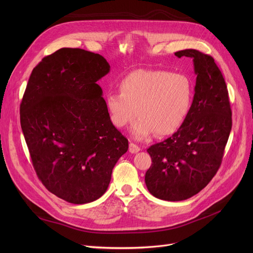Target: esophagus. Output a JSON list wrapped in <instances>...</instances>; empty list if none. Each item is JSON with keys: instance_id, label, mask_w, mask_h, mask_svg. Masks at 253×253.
I'll return each instance as SVG.
<instances>
[{"instance_id": "1", "label": "esophagus", "mask_w": 253, "mask_h": 253, "mask_svg": "<svg viewBox=\"0 0 253 253\" xmlns=\"http://www.w3.org/2000/svg\"><path fill=\"white\" fill-rule=\"evenodd\" d=\"M140 151V148L138 147L137 144H135V143H133V142H130L129 143V152L131 153V154H135V153H137V152H139Z\"/></svg>"}]
</instances>
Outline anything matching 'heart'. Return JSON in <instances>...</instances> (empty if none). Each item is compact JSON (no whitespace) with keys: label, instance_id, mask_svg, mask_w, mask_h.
<instances>
[{"label":"heart","instance_id":"obj_1","mask_svg":"<svg viewBox=\"0 0 253 253\" xmlns=\"http://www.w3.org/2000/svg\"><path fill=\"white\" fill-rule=\"evenodd\" d=\"M121 93L109 92L105 108L112 124L123 129L138 115L132 135L145 139L157 133L169 135L184 121L192 101V84L180 73L162 70H137L119 83Z\"/></svg>","mask_w":253,"mask_h":253}]
</instances>
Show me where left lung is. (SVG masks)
Instances as JSON below:
<instances>
[{
  "mask_svg": "<svg viewBox=\"0 0 253 253\" xmlns=\"http://www.w3.org/2000/svg\"><path fill=\"white\" fill-rule=\"evenodd\" d=\"M193 58L197 75L190 111L179 129L151 145L145 184L156 198L182 201L203 190L216 174L232 129L227 84L212 56L195 49L174 53Z\"/></svg>",
  "mask_w": 253,
  "mask_h": 253,
  "instance_id": "8db88e82",
  "label": "left lung"
}]
</instances>
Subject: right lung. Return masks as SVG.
<instances>
[{"mask_svg": "<svg viewBox=\"0 0 253 253\" xmlns=\"http://www.w3.org/2000/svg\"><path fill=\"white\" fill-rule=\"evenodd\" d=\"M110 68L96 53L61 48L33 70L20 103L21 129L39 179L73 204L100 198L128 150L96 84Z\"/></svg>", "mask_w": 253, "mask_h": 253, "instance_id": "add662e5", "label": "right lung"}]
</instances>
